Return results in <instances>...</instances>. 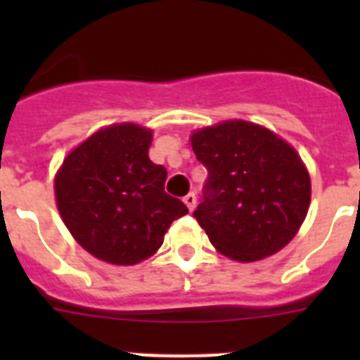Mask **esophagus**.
<instances>
[{
  "label": "esophagus",
  "instance_id": "1",
  "mask_svg": "<svg viewBox=\"0 0 360 360\" xmlns=\"http://www.w3.org/2000/svg\"><path fill=\"white\" fill-rule=\"evenodd\" d=\"M184 203H186L189 211H193V209H195V205H196V195H195V193H189L187 196H184Z\"/></svg>",
  "mask_w": 360,
  "mask_h": 360
}]
</instances>
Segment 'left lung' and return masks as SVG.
<instances>
[{"instance_id": "obj_1", "label": "left lung", "mask_w": 360, "mask_h": 360, "mask_svg": "<svg viewBox=\"0 0 360 360\" xmlns=\"http://www.w3.org/2000/svg\"><path fill=\"white\" fill-rule=\"evenodd\" d=\"M191 146L209 173L193 216L211 243L238 262L281 250L310 205V176L295 149L245 120L200 129Z\"/></svg>"}]
</instances>
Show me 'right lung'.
Returning a JSON list of instances; mask_svg holds the SVG:
<instances>
[{
	"mask_svg": "<svg viewBox=\"0 0 360 360\" xmlns=\"http://www.w3.org/2000/svg\"><path fill=\"white\" fill-rule=\"evenodd\" d=\"M151 131L115 124L94 133L63 162L57 209L72 236L113 265H135L164 243L186 203L164 191L167 171L149 160Z\"/></svg>",
	"mask_w": 360,
	"mask_h": 360,
	"instance_id": "add662e5",
	"label": "right lung"
}]
</instances>
